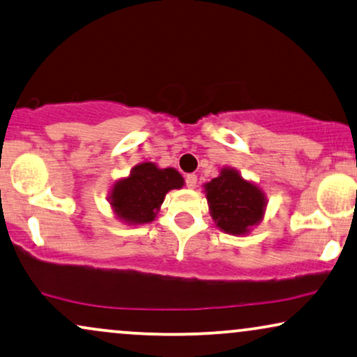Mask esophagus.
<instances>
[{
	"label": "esophagus",
	"mask_w": 357,
	"mask_h": 357,
	"mask_svg": "<svg viewBox=\"0 0 357 357\" xmlns=\"http://www.w3.org/2000/svg\"><path fill=\"white\" fill-rule=\"evenodd\" d=\"M185 183L188 188H195L197 187V175L195 174H188L185 177Z\"/></svg>",
	"instance_id": "obj_1"
}]
</instances>
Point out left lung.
Instances as JSON below:
<instances>
[{"label":"left lung","instance_id":"8db88e82","mask_svg":"<svg viewBox=\"0 0 357 357\" xmlns=\"http://www.w3.org/2000/svg\"><path fill=\"white\" fill-rule=\"evenodd\" d=\"M212 218L220 230L230 235H245L261 222L265 213V193L246 182L235 169H223L217 178L205 183Z\"/></svg>","mask_w":357,"mask_h":357}]
</instances>
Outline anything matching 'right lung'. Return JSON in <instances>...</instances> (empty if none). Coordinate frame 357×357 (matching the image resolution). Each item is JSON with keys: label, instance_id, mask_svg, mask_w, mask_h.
Segmentation results:
<instances>
[{"label": "right lung", "instance_id": "1", "mask_svg": "<svg viewBox=\"0 0 357 357\" xmlns=\"http://www.w3.org/2000/svg\"><path fill=\"white\" fill-rule=\"evenodd\" d=\"M183 187V177L175 169H158L152 162L135 165L127 178L114 183L109 202L114 213L130 225L149 223L164 204L165 193Z\"/></svg>", "mask_w": 357, "mask_h": 357}]
</instances>
